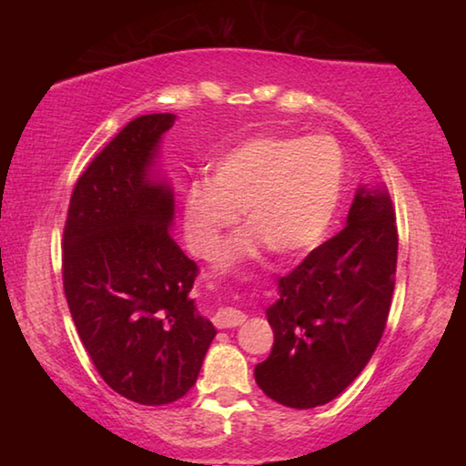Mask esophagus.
<instances>
[{"label": "esophagus", "mask_w": 466, "mask_h": 466, "mask_svg": "<svg viewBox=\"0 0 466 466\" xmlns=\"http://www.w3.org/2000/svg\"><path fill=\"white\" fill-rule=\"evenodd\" d=\"M247 320V314L234 309H219L214 314V325L218 329H232V327H240L242 322Z\"/></svg>", "instance_id": "34e87169"}]
</instances>
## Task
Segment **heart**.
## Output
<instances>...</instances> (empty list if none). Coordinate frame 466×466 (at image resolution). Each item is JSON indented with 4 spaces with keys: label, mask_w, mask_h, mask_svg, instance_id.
Returning a JSON list of instances; mask_svg holds the SVG:
<instances>
[{
    "label": "heart",
    "mask_w": 466,
    "mask_h": 466,
    "mask_svg": "<svg viewBox=\"0 0 466 466\" xmlns=\"http://www.w3.org/2000/svg\"><path fill=\"white\" fill-rule=\"evenodd\" d=\"M343 183L345 154L333 137H250L218 157L211 180L188 187L183 203L188 248L205 261L216 258L244 211L248 230L226 248L222 267L265 247L302 255L329 234Z\"/></svg>",
    "instance_id": "obj_1"
}]
</instances>
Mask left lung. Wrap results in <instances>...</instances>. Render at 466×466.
I'll return each mask as SVG.
<instances>
[{
  "instance_id": "1",
  "label": "left lung",
  "mask_w": 466,
  "mask_h": 466,
  "mask_svg": "<svg viewBox=\"0 0 466 466\" xmlns=\"http://www.w3.org/2000/svg\"><path fill=\"white\" fill-rule=\"evenodd\" d=\"M397 250L389 191L361 185L343 230L278 281V299L267 309L273 350L255 368L267 397L312 409L356 380L384 333Z\"/></svg>"
}]
</instances>
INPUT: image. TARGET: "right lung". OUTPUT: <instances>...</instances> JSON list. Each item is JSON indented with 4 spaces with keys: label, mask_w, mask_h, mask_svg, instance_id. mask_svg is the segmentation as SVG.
Returning a JSON list of instances; mask_svg holds the SVG:
<instances>
[{
    "label": "right lung",
    "mask_w": 466,
    "mask_h": 466,
    "mask_svg": "<svg viewBox=\"0 0 466 466\" xmlns=\"http://www.w3.org/2000/svg\"><path fill=\"white\" fill-rule=\"evenodd\" d=\"M172 113L125 125L77 178L63 230V289L110 389L168 405L197 382L216 327L188 296L197 265L172 238L175 191L160 144Z\"/></svg>",
    "instance_id": "obj_1"
}]
</instances>
